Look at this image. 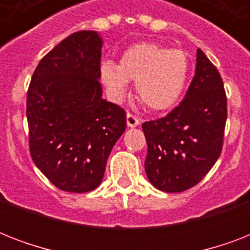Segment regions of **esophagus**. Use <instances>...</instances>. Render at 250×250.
Here are the masks:
<instances>
[{
	"instance_id": "obj_1",
	"label": "esophagus",
	"mask_w": 250,
	"mask_h": 250,
	"mask_svg": "<svg viewBox=\"0 0 250 250\" xmlns=\"http://www.w3.org/2000/svg\"><path fill=\"white\" fill-rule=\"evenodd\" d=\"M139 125H140V119H139V118H136L131 113L127 114V125H128V127L133 128V127H137Z\"/></svg>"
}]
</instances>
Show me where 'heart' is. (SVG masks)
<instances>
[{"mask_svg":"<svg viewBox=\"0 0 250 250\" xmlns=\"http://www.w3.org/2000/svg\"><path fill=\"white\" fill-rule=\"evenodd\" d=\"M190 71L189 57L153 41L136 42L121 54L119 63L102 61L100 78L113 101H121L135 80L139 100L149 110L171 109L182 97Z\"/></svg>","mask_w":250,"mask_h":250,"instance_id":"1","label":"heart"}]
</instances>
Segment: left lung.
<instances>
[{
    "instance_id": "obj_1",
    "label": "left lung",
    "mask_w": 250,
    "mask_h": 250,
    "mask_svg": "<svg viewBox=\"0 0 250 250\" xmlns=\"http://www.w3.org/2000/svg\"><path fill=\"white\" fill-rule=\"evenodd\" d=\"M227 98L219 72L201 49L184 100L165 118L143 125L145 172L157 189L178 193L202 180L221 156Z\"/></svg>"
}]
</instances>
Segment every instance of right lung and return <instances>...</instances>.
Here are the masks:
<instances>
[{
    "instance_id": "obj_1",
    "label": "right lung",
    "mask_w": 250,
    "mask_h": 250,
    "mask_svg": "<svg viewBox=\"0 0 250 250\" xmlns=\"http://www.w3.org/2000/svg\"><path fill=\"white\" fill-rule=\"evenodd\" d=\"M102 44L96 31L70 35L40 61L27 93L31 157L64 192L101 184L125 129V110L102 98Z\"/></svg>"
}]
</instances>
